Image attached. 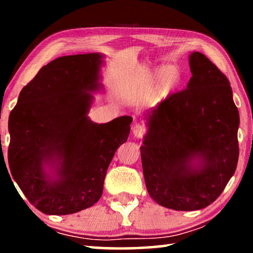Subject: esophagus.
Listing matches in <instances>:
<instances>
[{"instance_id":"1","label":"esophagus","mask_w":253,"mask_h":253,"mask_svg":"<svg viewBox=\"0 0 253 253\" xmlns=\"http://www.w3.org/2000/svg\"><path fill=\"white\" fill-rule=\"evenodd\" d=\"M132 134H134V136L137 137V138H142V137L146 134V127L140 125V124H136V125L132 127Z\"/></svg>"}]
</instances>
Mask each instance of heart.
I'll return each instance as SVG.
<instances>
[{"label": "heart", "mask_w": 253, "mask_h": 253, "mask_svg": "<svg viewBox=\"0 0 253 253\" xmlns=\"http://www.w3.org/2000/svg\"><path fill=\"white\" fill-rule=\"evenodd\" d=\"M179 83H181V71H179L177 67L169 66L162 71L160 79H158V83L156 85V90L157 92L165 95V93H169L172 90H174ZM151 90H152V84H149L148 85H146V88H145L144 91L145 93H148L151 92Z\"/></svg>", "instance_id": "1"}]
</instances>
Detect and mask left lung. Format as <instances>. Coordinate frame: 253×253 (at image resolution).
<instances>
[{"instance_id": "1", "label": "left lung", "mask_w": 253, "mask_h": 253, "mask_svg": "<svg viewBox=\"0 0 253 253\" xmlns=\"http://www.w3.org/2000/svg\"><path fill=\"white\" fill-rule=\"evenodd\" d=\"M187 87L151 109L140 147L151 198L177 211L207 208L223 192L239 160V110L228 78L201 52L190 57ZM199 157V168L191 160Z\"/></svg>"}]
</instances>
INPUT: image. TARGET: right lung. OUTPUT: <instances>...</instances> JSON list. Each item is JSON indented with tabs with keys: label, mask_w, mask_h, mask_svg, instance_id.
I'll use <instances>...</instances> for the list:
<instances>
[{
	"label": "right lung",
	"mask_w": 253,
	"mask_h": 253,
	"mask_svg": "<svg viewBox=\"0 0 253 253\" xmlns=\"http://www.w3.org/2000/svg\"><path fill=\"white\" fill-rule=\"evenodd\" d=\"M101 55H65L42 67L24 85L8 118L12 176L39 211L66 215L100 199L117 148L129 135L130 116L95 124L88 118L99 88ZM55 159L59 178L50 181L42 165Z\"/></svg>",
	"instance_id": "right-lung-1"
}]
</instances>
